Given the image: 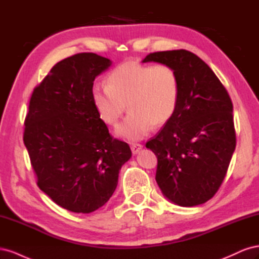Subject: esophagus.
<instances>
[{
  "mask_svg": "<svg viewBox=\"0 0 259 259\" xmlns=\"http://www.w3.org/2000/svg\"><path fill=\"white\" fill-rule=\"evenodd\" d=\"M131 149H132L133 154H137L143 149V146L140 145V144H132L131 145Z\"/></svg>",
  "mask_w": 259,
  "mask_h": 259,
  "instance_id": "obj_1",
  "label": "esophagus"
}]
</instances>
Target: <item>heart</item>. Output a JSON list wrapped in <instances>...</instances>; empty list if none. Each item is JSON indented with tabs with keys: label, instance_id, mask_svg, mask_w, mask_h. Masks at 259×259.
Masks as SVG:
<instances>
[{
	"label": "heart",
	"instance_id": "heart-1",
	"mask_svg": "<svg viewBox=\"0 0 259 259\" xmlns=\"http://www.w3.org/2000/svg\"><path fill=\"white\" fill-rule=\"evenodd\" d=\"M180 98L177 72L168 65H143L127 60L114 68L108 85L95 83L92 100L101 120L115 125L128 109V115L116 128V134L139 140L152 126L167 124L176 113Z\"/></svg>",
	"mask_w": 259,
	"mask_h": 259
}]
</instances>
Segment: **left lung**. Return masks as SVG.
<instances>
[{
	"label": "left lung",
	"mask_w": 259,
	"mask_h": 259,
	"mask_svg": "<svg viewBox=\"0 0 259 259\" xmlns=\"http://www.w3.org/2000/svg\"><path fill=\"white\" fill-rule=\"evenodd\" d=\"M175 69L180 98L175 115L146 147L158 158L155 180L164 197L179 206L214 197L236 149L232 103L204 61L186 50L151 53L143 62Z\"/></svg>",
	"instance_id": "8db88e82"
}]
</instances>
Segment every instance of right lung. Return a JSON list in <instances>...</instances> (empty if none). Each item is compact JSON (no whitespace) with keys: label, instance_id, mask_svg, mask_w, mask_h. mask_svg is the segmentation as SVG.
Returning a JSON list of instances; mask_svg holds the SVG:
<instances>
[{"label":"right lung","instance_id":"add662e5","mask_svg":"<svg viewBox=\"0 0 259 259\" xmlns=\"http://www.w3.org/2000/svg\"><path fill=\"white\" fill-rule=\"evenodd\" d=\"M94 53L57 62L33 90L23 143L40 189L73 213L89 214L111 198L130 146L113 138L92 100L94 80L111 66Z\"/></svg>","mask_w":259,"mask_h":259}]
</instances>
